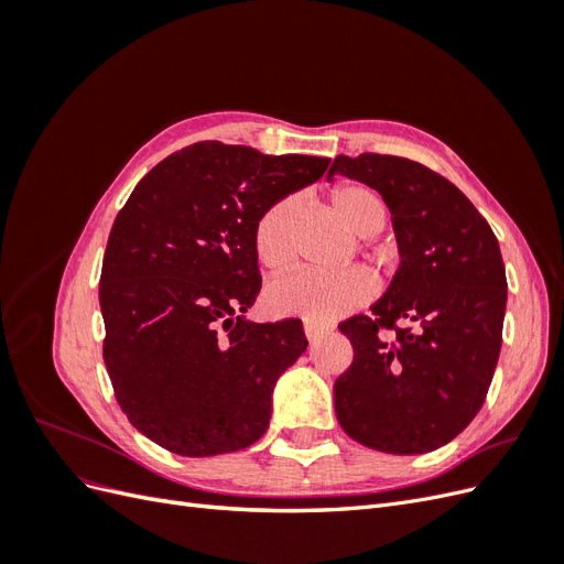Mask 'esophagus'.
I'll use <instances>...</instances> for the list:
<instances>
[{
    "instance_id": "34e87169",
    "label": "esophagus",
    "mask_w": 564,
    "mask_h": 564,
    "mask_svg": "<svg viewBox=\"0 0 564 564\" xmlns=\"http://www.w3.org/2000/svg\"><path fill=\"white\" fill-rule=\"evenodd\" d=\"M303 332H305V338H308V340H317V338L329 334V327H322V324H315V322H305Z\"/></svg>"
}]
</instances>
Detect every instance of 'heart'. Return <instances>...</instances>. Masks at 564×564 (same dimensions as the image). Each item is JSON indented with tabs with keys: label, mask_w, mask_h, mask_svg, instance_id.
<instances>
[{
	"label": "heart",
	"mask_w": 564,
	"mask_h": 564,
	"mask_svg": "<svg viewBox=\"0 0 564 564\" xmlns=\"http://www.w3.org/2000/svg\"><path fill=\"white\" fill-rule=\"evenodd\" d=\"M332 202L340 218L360 235L371 237L388 224L386 199L365 183H340L334 187ZM296 197L272 202L253 226V249L259 261L270 270H282L294 259L292 220ZM377 294V280L365 268L336 272L296 270L268 286L265 305L282 317H303L311 322H334L365 305Z\"/></svg>",
	"instance_id": "1"
}]
</instances>
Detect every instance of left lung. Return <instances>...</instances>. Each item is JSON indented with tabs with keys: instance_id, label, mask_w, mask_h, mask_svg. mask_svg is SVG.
Returning a JSON list of instances; mask_svg holds the SVG:
<instances>
[{
	"instance_id": "1",
	"label": "left lung",
	"mask_w": 564,
	"mask_h": 564,
	"mask_svg": "<svg viewBox=\"0 0 564 564\" xmlns=\"http://www.w3.org/2000/svg\"><path fill=\"white\" fill-rule=\"evenodd\" d=\"M334 174L379 191L400 251L371 315L338 324L355 352L334 383L338 423L386 454L433 452L480 412L499 362L508 299L499 242L473 202L419 162L338 155Z\"/></svg>"
}]
</instances>
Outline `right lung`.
Here are the masks:
<instances>
[{
	"label": "right lung",
	"instance_id": "add662e5",
	"mask_svg": "<svg viewBox=\"0 0 564 564\" xmlns=\"http://www.w3.org/2000/svg\"><path fill=\"white\" fill-rule=\"evenodd\" d=\"M327 158L202 141L162 160L117 214L100 272L104 360L145 437L181 456L259 440L272 388L308 346L301 319L256 324L253 226L315 183Z\"/></svg>",
	"mask_w": 564,
	"mask_h": 564
}]
</instances>
